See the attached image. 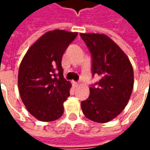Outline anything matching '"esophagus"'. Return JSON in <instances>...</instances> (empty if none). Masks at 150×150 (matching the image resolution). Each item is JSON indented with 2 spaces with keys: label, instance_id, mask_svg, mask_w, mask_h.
Masks as SVG:
<instances>
[{
  "label": "esophagus",
  "instance_id": "1",
  "mask_svg": "<svg viewBox=\"0 0 150 150\" xmlns=\"http://www.w3.org/2000/svg\"><path fill=\"white\" fill-rule=\"evenodd\" d=\"M73 87H77V86H79V83H78V82H76V81H73Z\"/></svg>",
  "mask_w": 150,
  "mask_h": 150
}]
</instances>
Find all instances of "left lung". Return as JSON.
<instances>
[{
  "label": "left lung",
  "instance_id": "1",
  "mask_svg": "<svg viewBox=\"0 0 150 150\" xmlns=\"http://www.w3.org/2000/svg\"><path fill=\"white\" fill-rule=\"evenodd\" d=\"M91 51L92 74L100 77L90 87V96L81 103L88 119L105 123L124 109L132 95L134 73L127 54L105 34L81 33Z\"/></svg>",
  "mask_w": 150,
  "mask_h": 150
}]
</instances>
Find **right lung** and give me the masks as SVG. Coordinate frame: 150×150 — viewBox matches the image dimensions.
<instances>
[{
	"label": "right lung",
	"instance_id": "1",
	"mask_svg": "<svg viewBox=\"0 0 150 150\" xmlns=\"http://www.w3.org/2000/svg\"><path fill=\"white\" fill-rule=\"evenodd\" d=\"M77 35L65 30L49 31L34 42L22 59L18 91L28 111L38 120L52 122L64 113L71 83L63 76L62 57Z\"/></svg>",
	"mask_w": 150,
	"mask_h": 150
}]
</instances>
